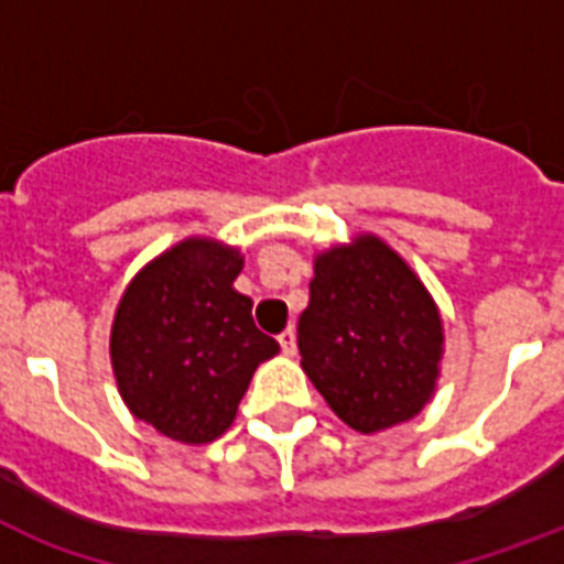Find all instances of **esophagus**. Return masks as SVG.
I'll return each mask as SVG.
<instances>
[{
  "instance_id": "obj_1",
  "label": "esophagus",
  "mask_w": 564,
  "mask_h": 564,
  "mask_svg": "<svg viewBox=\"0 0 564 564\" xmlns=\"http://www.w3.org/2000/svg\"><path fill=\"white\" fill-rule=\"evenodd\" d=\"M278 343H281V351L286 354V357H292V354H295V330H292V327H286V330L278 336Z\"/></svg>"
}]
</instances>
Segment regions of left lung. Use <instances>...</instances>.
Here are the masks:
<instances>
[{"label":"left lung","instance_id":"left-lung-1","mask_svg":"<svg viewBox=\"0 0 564 564\" xmlns=\"http://www.w3.org/2000/svg\"><path fill=\"white\" fill-rule=\"evenodd\" d=\"M299 351L330 410L348 427L377 433L427 403L442 318L410 265L377 237H360L316 260Z\"/></svg>","mask_w":564,"mask_h":564}]
</instances>
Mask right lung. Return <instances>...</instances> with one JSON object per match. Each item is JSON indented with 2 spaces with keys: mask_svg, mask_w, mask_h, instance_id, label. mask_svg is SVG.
<instances>
[{
  "mask_svg": "<svg viewBox=\"0 0 564 564\" xmlns=\"http://www.w3.org/2000/svg\"><path fill=\"white\" fill-rule=\"evenodd\" d=\"M242 260L213 239H187L137 274L119 301L110 360L137 419L204 445L230 427L251 375L281 351L234 290Z\"/></svg>",
  "mask_w": 564,
  "mask_h": 564,
  "instance_id": "right-lung-1",
  "label": "right lung"
}]
</instances>
